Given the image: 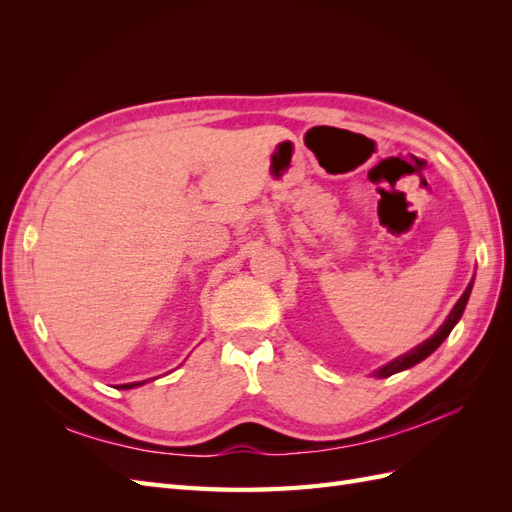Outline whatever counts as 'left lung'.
Instances as JSON below:
<instances>
[{
  "mask_svg": "<svg viewBox=\"0 0 512 512\" xmlns=\"http://www.w3.org/2000/svg\"><path fill=\"white\" fill-rule=\"evenodd\" d=\"M472 286H474V280L468 284L466 292H463L461 299L455 303L453 312L448 314V318L444 320V324H442V327H440L436 333H433L429 339H425L423 344H418L416 348H412L410 352L401 354L399 359H395V361H391L389 365H384L382 369H378L374 376H376V378H389V376L397 374V371H404V369H408V367H412V365H416V363H421L423 359H427V356H429L433 350H436L448 335H451L453 327L459 322V318H461V314H463V309H466V303H468V299H470Z\"/></svg>",
  "mask_w": 512,
  "mask_h": 512,
  "instance_id": "left-lung-1",
  "label": "left lung"
}]
</instances>
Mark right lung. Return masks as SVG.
Masks as SVG:
<instances>
[{
  "instance_id": "add662e5",
  "label": "right lung",
  "mask_w": 512,
  "mask_h": 512,
  "mask_svg": "<svg viewBox=\"0 0 512 512\" xmlns=\"http://www.w3.org/2000/svg\"><path fill=\"white\" fill-rule=\"evenodd\" d=\"M141 384H145V382H130V384H119L117 389H134V386H141Z\"/></svg>"
}]
</instances>
